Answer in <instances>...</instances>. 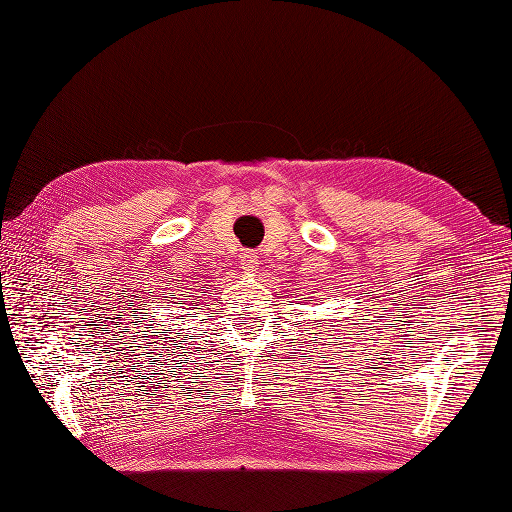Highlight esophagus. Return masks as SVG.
<instances>
[{"label":"esophagus","mask_w":512,"mask_h":512,"mask_svg":"<svg viewBox=\"0 0 512 512\" xmlns=\"http://www.w3.org/2000/svg\"><path fill=\"white\" fill-rule=\"evenodd\" d=\"M240 257H242V268H244V270H255V266H257V255H255L253 251H244Z\"/></svg>","instance_id":"1"}]
</instances>
